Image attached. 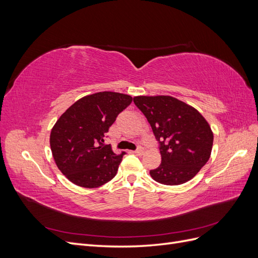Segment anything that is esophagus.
<instances>
[{
  "instance_id": "esophagus-1",
  "label": "esophagus",
  "mask_w": 258,
  "mask_h": 258,
  "mask_svg": "<svg viewBox=\"0 0 258 258\" xmlns=\"http://www.w3.org/2000/svg\"><path fill=\"white\" fill-rule=\"evenodd\" d=\"M135 153H136L137 155H139V156H141V155H143V153H144V148H143V147H139L138 150L135 151Z\"/></svg>"
}]
</instances>
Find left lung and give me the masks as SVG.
I'll list each match as a JSON object with an SVG mask.
<instances>
[{
	"mask_svg": "<svg viewBox=\"0 0 258 258\" xmlns=\"http://www.w3.org/2000/svg\"><path fill=\"white\" fill-rule=\"evenodd\" d=\"M134 102L159 143L161 163L150 174L163 185L188 182L208 162L213 132L196 108L170 96H139Z\"/></svg>",
	"mask_w": 258,
	"mask_h": 258,
	"instance_id": "1",
	"label": "left lung"
}]
</instances>
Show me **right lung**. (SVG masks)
<instances>
[{
    "label": "right lung",
    "mask_w": 258,
    "mask_h": 258,
    "mask_svg": "<svg viewBox=\"0 0 258 258\" xmlns=\"http://www.w3.org/2000/svg\"><path fill=\"white\" fill-rule=\"evenodd\" d=\"M132 98L102 91L86 96L60 116L50 132V148L58 169L85 188H96L116 175L124 152L116 155L104 137Z\"/></svg>",
    "instance_id": "obj_1"
}]
</instances>
